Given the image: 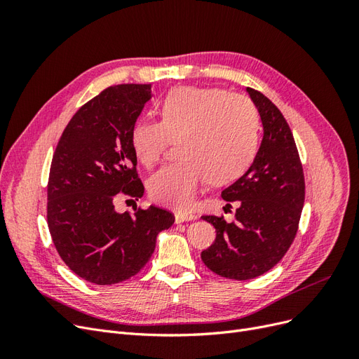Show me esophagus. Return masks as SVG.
<instances>
[{
    "instance_id": "esophagus-1",
    "label": "esophagus",
    "mask_w": 359,
    "mask_h": 359,
    "mask_svg": "<svg viewBox=\"0 0 359 359\" xmlns=\"http://www.w3.org/2000/svg\"><path fill=\"white\" fill-rule=\"evenodd\" d=\"M190 220H196V215L190 214V212H181V211H178L175 214V223H184V222H190Z\"/></svg>"
}]
</instances>
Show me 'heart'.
Listing matches in <instances>:
<instances>
[{"label": "heart", "instance_id": "b5f03b06", "mask_svg": "<svg viewBox=\"0 0 359 359\" xmlns=\"http://www.w3.org/2000/svg\"><path fill=\"white\" fill-rule=\"evenodd\" d=\"M160 121L140 119L130 133L136 158L145 168L160 161L170 142L177 161L148 181L149 198L189 211L202 184H227L252 165L259 145L256 106L243 94L214 86L181 85L157 103Z\"/></svg>", "mask_w": 359, "mask_h": 359}]
</instances>
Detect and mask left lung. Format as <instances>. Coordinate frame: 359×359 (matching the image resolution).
<instances>
[{
  "mask_svg": "<svg viewBox=\"0 0 359 359\" xmlns=\"http://www.w3.org/2000/svg\"><path fill=\"white\" fill-rule=\"evenodd\" d=\"M247 91L262 119L264 139L253 165L222 191L224 201L240 205L235 220L202 215L217 232L201 255L203 264L232 280L259 277L280 262L295 240L306 198L302 163L283 114L260 91Z\"/></svg>",
  "mask_w": 359,
  "mask_h": 359,
  "instance_id": "obj_1",
  "label": "left lung"
}]
</instances>
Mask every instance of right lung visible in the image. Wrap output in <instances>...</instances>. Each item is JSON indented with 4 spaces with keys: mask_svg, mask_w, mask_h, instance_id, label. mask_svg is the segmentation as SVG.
I'll return each mask as SVG.
<instances>
[{
    "mask_svg": "<svg viewBox=\"0 0 359 359\" xmlns=\"http://www.w3.org/2000/svg\"><path fill=\"white\" fill-rule=\"evenodd\" d=\"M151 97L149 83L107 86L72 116L53 153L48 227L60 257L94 285L136 276L175 217L151 205L119 214V196H144L130 133Z\"/></svg>",
    "mask_w": 359,
    "mask_h": 359,
    "instance_id": "right-lung-1",
    "label": "right lung"
}]
</instances>
